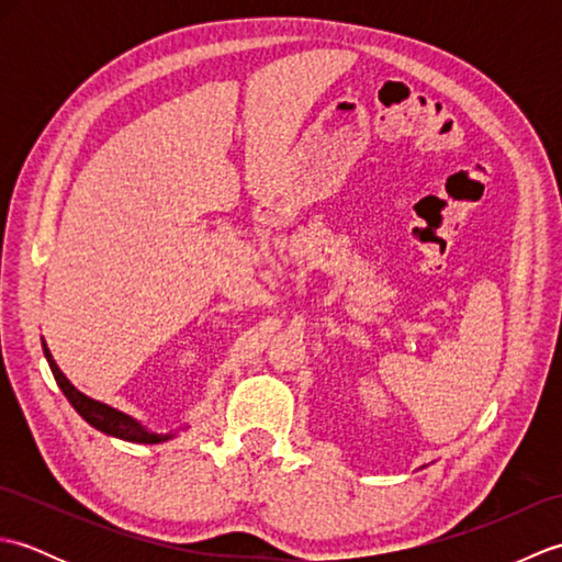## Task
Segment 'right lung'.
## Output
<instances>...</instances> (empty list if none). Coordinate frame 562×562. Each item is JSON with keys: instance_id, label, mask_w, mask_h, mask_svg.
Segmentation results:
<instances>
[{"instance_id": "1", "label": "right lung", "mask_w": 562, "mask_h": 562, "mask_svg": "<svg viewBox=\"0 0 562 562\" xmlns=\"http://www.w3.org/2000/svg\"><path fill=\"white\" fill-rule=\"evenodd\" d=\"M43 352H45L47 364H50V369H53V376L57 381V386L63 389L67 401L71 403V408H75L91 427H97L99 432L109 435V437H117L123 441H135V445H161V441H169L178 435V429H176V432H154V429H149L147 425H142L137 417L117 411L109 403H101L97 398H91V396H87V393H81L65 376L63 369L57 367V362L53 360L50 348H47L45 340H43Z\"/></svg>"}]
</instances>
